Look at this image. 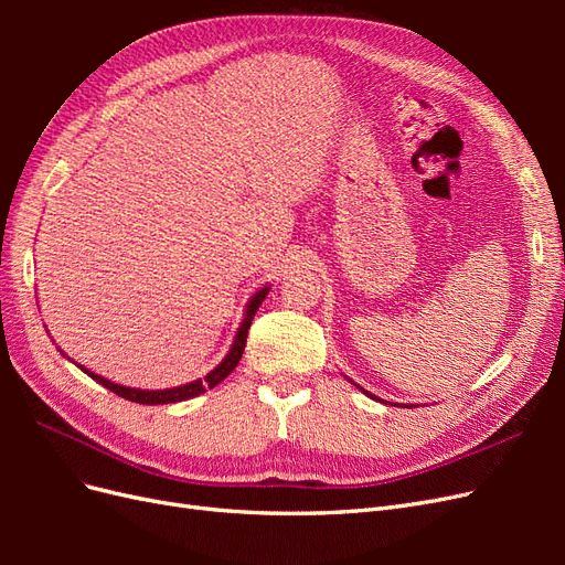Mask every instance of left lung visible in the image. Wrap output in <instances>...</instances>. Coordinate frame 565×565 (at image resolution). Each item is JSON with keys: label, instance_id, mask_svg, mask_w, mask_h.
I'll return each mask as SVG.
<instances>
[{"label": "left lung", "instance_id": "obj_1", "mask_svg": "<svg viewBox=\"0 0 565 565\" xmlns=\"http://www.w3.org/2000/svg\"><path fill=\"white\" fill-rule=\"evenodd\" d=\"M355 386H358V384H355ZM358 388H361V391H363V393H367V391H365V388H363V386H358ZM367 396H370V398H372V401H380V398H377V396H374V393H367ZM380 403H386V401H380Z\"/></svg>", "mask_w": 565, "mask_h": 565}]
</instances>
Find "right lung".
Segmentation results:
<instances>
[{
    "mask_svg": "<svg viewBox=\"0 0 565 565\" xmlns=\"http://www.w3.org/2000/svg\"><path fill=\"white\" fill-rule=\"evenodd\" d=\"M268 289H270V287L266 285V287L259 289V292H254V295L249 297V301H247V306H245V313H243V322H241V328H237V332H235V339H233V344H231L228 353L224 355V361H221L212 372L204 374L202 380L188 382V384H181V386H174V388L148 391V388H131V386L115 384V382H110V380H106V377H100V374L87 370L84 365H77V367H79L84 374H89V377H92L94 382H98L100 386L110 388L113 393H117V396H122V398H127V401H131V403H141V405H164V403H181V401H188V398H195V396H200V393H204L207 388H214L216 384L224 382V380L228 377V374L237 367V363H241L245 344H247L249 324H252L256 311H259L262 301L266 299ZM58 351H61V349H58ZM61 353H63V351H61ZM63 355H65V353H63ZM65 358H67V355H65ZM67 361H71V358H67ZM73 363H75V361H73Z\"/></svg>",
    "mask_w": 565,
    "mask_h": 565,
    "instance_id": "1",
    "label": "right lung"
}]
</instances>
